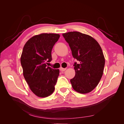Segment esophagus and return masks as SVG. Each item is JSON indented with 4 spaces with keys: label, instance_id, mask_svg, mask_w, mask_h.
Here are the masks:
<instances>
[{
    "label": "esophagus",
    "instance_id": "obj_1",
    "mask_svg": "<svg viewBox=\"0 0 124 124\" xmlns=\"http://www.w3.org/2000/svg\"><path fill=\"white\" fill-rule=\"evenodd\" d=\"M66 70V68H60V70H61V71H65V70Z\"/></svg>",
    "mask_w": 124,
    "mask_h": 124
}]
</instances>
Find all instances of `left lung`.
<instances>
[{"label":"left lung","instance_id":"obj_1","mask_svg":"<svg viewBox=\"0 0 124 124\" xmlns=\"http://www.w3.org/2000/svg\"><path fill=\"white\" fill-rule=\"evenodd\" d=\"M62 36L78 61L73 66L75 77L70 80L74 91L81 93L92 92L102 76L105 59L98 42L89 35L78 31L63 33Z\"/></svg>","mask_w":124,"mask_h":124}]
</instances>
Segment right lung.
<instances>
[{
  "label": "right lung",
  "instance_id": "add662e5",
  "mask_svg": "<svg viewBox=\"0 0 124 124\" xmlns=\"http://www.w3.org/2000/svg\"><path fill=\"white\" fill-rule=\"evenodd\" d=\"M59 37L56 33H41L29 39L23 47L21 63L24 77L38 97H47L54 91L59 70L47 67L46 62L52 61V50Z\"/></svg>",
  "mask_w": 124,
  "mask_h": 124
}]
</instances>
